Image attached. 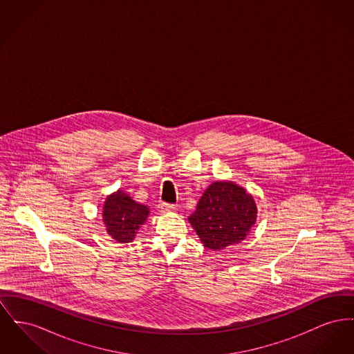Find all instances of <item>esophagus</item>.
I'll return each mask as SVG.
<instances>
[{
  "label": "esophagus",
  "mask_w": 354,
  "mask_h": 354,
  "mask_svg": "<svg viewBox=\"0 0 354 354\" xmlns=\"http://www.w3.org/2000/svg\"><path fill=\"white\" fill-rule=\"evenodd\" d=\"M175 209H176V206H174V205H168V203L162 205V211H165V212H172Z\"/></svg>",
  "instance_id": "34e87169"
}]
</instances>
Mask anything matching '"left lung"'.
Wrapping results in <instances>:
<instances>
[{"mask_svg":"<svg viewBox=\"0 0 354 354\" xmlns=\"http://www.w3.org/2000/svg\"><path fill=\"white\" fill-rule=\"evenodd\" d=\"M258 208L246 188L231 182H212L188 222L205 248L219 251L241 243L257 222Z\"/></svg>","mask_w":354,"mask_h":354,"instance_id":"1","label":"left lung"}]
</instances>
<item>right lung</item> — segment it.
<instances>
[{
    "label": "right lung",
    "mask_w": 354,
    "mask_h": 354,
    "mask_svg": "<svg viewBox=\"0 0 354 354\" xmlns=\"http://www.w3.org/2000/svg\"><path fill=\"white\" fill-rule=\"evenodd\" d=\"M148 215V206L135 202L123 189L105 198L102 214L106 234L119 243L132 242Z\"/></svg>",
    "instance_id": "right-lung-1"
}]
</instances>
